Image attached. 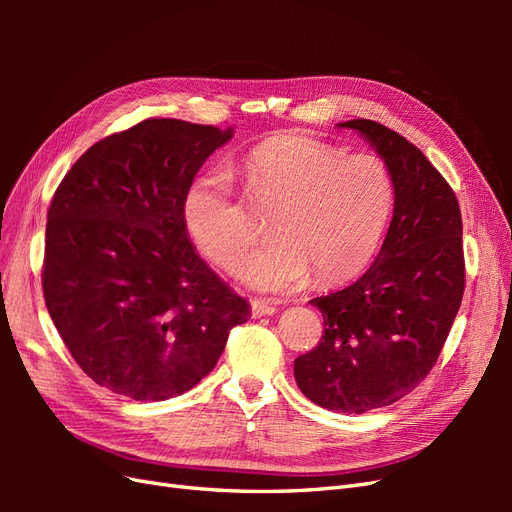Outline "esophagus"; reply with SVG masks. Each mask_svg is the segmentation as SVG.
Masks as SVG:
<instances>
[{"label": "esophagus", "instance_id": "34e87169", "mask_svg": "<svg viewBox=\"0 0 512 512\" xmlns=\"http://www.w3.org/2000/svg\"><path fill=\"white\" fill-rule=\"evenodd\" d=\"M277 309L265 301H252V316L262 318V316H273Z\"/></svg>", "mask_w": 512, "mask_h": 512}]
</instances>
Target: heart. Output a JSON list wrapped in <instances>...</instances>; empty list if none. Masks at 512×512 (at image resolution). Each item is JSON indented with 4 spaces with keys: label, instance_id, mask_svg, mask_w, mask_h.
<instances>
[{
    "label": "heart",
    "instance_id": "obj_1",
    "mask_svg": "<svg viewBox=\"0 0 512 512\" xmlns=\"http://www.w3.org/2000/svg\"><path fill=\"white\" fill-rule=\"evenodd\" d=\"M243 170L258 198L277 203L269 220L277 239L243 262L247 286L292 292L312 273L318 284H339L376 254L395 207V181L384 160L344 156L312 136L284 132L252 147ZM183 220L203 254L226 271H235L256 241L224 170L190 183Z\"/></svg>",
    "mask_w": 512,
    "mask_h": 512
}]
</instances>
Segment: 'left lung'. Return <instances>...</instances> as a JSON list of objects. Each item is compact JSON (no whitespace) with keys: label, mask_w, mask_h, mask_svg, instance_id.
<instances>
[{"label":"left lung","mask_w":512,"mask_h":512,"mask_svg":"<svg viewBox=\"0 0 512 512\" xmlns=\"http://www.w3.org/2000/svg\"><path fill=\"white\" fill-rule=\"evenodd\" d=\"M339 128L365 136L389 166L393 220L359 280L309 301L322 312L324 335L294 359V380L320 408L363 414L395 404L436 365L459 312L466 265L457 196L423 151L371 119Z\"/></svg>","instance_id":"1"}]
</instances>
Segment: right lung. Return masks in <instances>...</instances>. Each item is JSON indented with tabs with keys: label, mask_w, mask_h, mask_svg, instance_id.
Segmentation results:
<instances>
[{
	"label": "right lung",
	"mask_w": 512,
	"mask_h": 512,
	"mask_svg": "<svg viewBox=\"0 0 512 512\" xmlns=\"http://www.w3.org/2000/svg\"><path fill=\"white\" fill-rule=\"evenodd\" d=\"M230 138L232 128L145 119L89 147L59 183L44 303L74 361L108 391L136 401L190 391L252 316L183 220L190 183Z\"/></svg>",
	"instance_id": "right-lung-1"
}]
</instances>
